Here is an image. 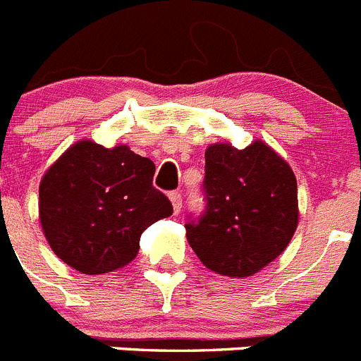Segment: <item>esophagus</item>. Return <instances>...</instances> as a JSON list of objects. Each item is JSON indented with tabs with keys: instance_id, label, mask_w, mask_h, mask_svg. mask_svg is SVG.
Segmentation results:
<instances>
[{
	"instance_id": "esophagus-1",
	"label": "esophagus",
	"mask_w": 361,
	"mask_h": 361,
	"mask_svg": "<svg viewBox=\"0 0 361 361\" xmlns=\"http://www.w3.org/2000/svg\"><path fill=\"white\" fill-rule=\"evenodd\" d=\"M170 200H171V206H173V213L175 215H178L180 209H183V195H180L178 191H173V193H170Z\"/></svg>"
}]
</instances>
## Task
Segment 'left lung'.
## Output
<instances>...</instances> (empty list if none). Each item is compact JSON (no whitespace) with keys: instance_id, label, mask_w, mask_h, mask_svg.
I'll return each instance as SVG.
<instances>
[{"instance_id":"left-lung-1","label":"left lung","mask_w":361,"mask_h":361,"mask_svg":"<svg viewBox=\"0 0 361 361\" xmlns=\"http://www.w3.org/2000/svg\"><path fill=\"white\" fill-rule=\"evenodd\" d=\"M204 157L206 212L186 224L188 242L219 275H255L283 253L296 231L295 173L264 141L244 149L215 142Z\"/></svg>"}]
</instances>
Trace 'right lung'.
Returning a JSON list of instances; mask_svg holds the SVG:
<instances>
[{"instance_id": "add662e5", "label": "right lung", "mask_w": 361, "mask_h": 361, "mask_svg": "<svg viewBox=\"0 0 361 361\" xmlns=\"http://www.w3.org/2000/svg\"><path fill=\"white\" fill-rule=\"evenodd\" d=\"M153 173L155 164L126 145L70 146L39 184L41 228L54 253L85 275L132 262L142 231L173 213Z\"/></svg>"}]
</instances>
